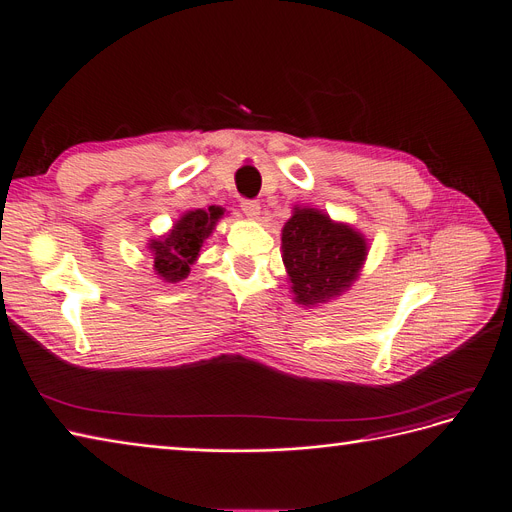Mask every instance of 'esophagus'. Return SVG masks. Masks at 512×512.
<instances>
[{"label": "esophagus", "instance_id": "obj_1", "mask_svg": "<svg viewBox=\"0 0 512 512\" xmlns=\"http://www.w3.org/2000/svg\"><path fill=\"white\" fill-rule=\"evenodd\" d=\"M240 208L244 211V215L251 217V219H257V215H259V211H261L259 202H257V200H249V198H242V200H240Z\"/></svg>", "mask_w": 512, "mask_h": 512}]
</instances>
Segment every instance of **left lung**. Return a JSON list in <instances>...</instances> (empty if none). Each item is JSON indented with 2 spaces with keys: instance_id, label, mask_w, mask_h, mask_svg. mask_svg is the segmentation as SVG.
Masks as SVG:
<instances>
[{
  "instance_id": "obj_1",
  "label": "left lung",
  "mask_w": 512,
  "mask_h": 512,
  "mask_svg": "<svg viewBox=\"0 0 512 512\" xmlns=\"http://www.w3.org/2000/svg\"><path fill=\"white\" fill-rule=\"evenodd\" d=\"M282 261L299 304L314 306L352 285L367 257L365 238L314 208H297L282 227Z\"/></svg>"
}]
</instances>
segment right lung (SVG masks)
<instances>
[{"instance_id": "obj_1", "label": "right lung", "mask_w": 512, "mask_h": 512, "mask_svg": "<svg viewBox=\"0 0 512 512\" xmlns=\"http://www.w3.org/2000/svg\"><path fill=\"white\" fill-rule=\"evenodd\" d=\"M223 215L221 208L211 206L206 211H189L177 223L175 230L164 240H151L149 249L154 253V270L166 280L177 282L189 274V266L200 253L204 238L213 232L217 219Z\"/></svg>"}]
</instances>
